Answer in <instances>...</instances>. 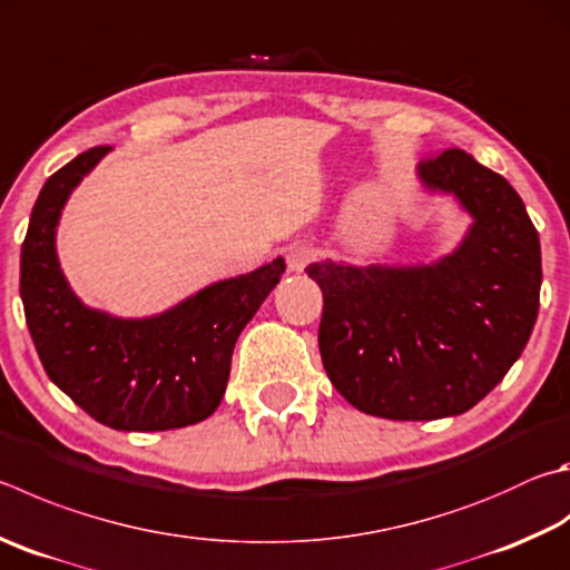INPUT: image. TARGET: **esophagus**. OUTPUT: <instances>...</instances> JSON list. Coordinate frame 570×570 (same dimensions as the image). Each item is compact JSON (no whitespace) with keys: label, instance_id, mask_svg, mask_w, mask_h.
Masks as SVG:
<instances>
[{"label":"esophagus","instance_id":"34e87169","mask_svg":"<svg viewBox=\"0 0 570 570\" xmlns=\"http://www.w3.org/2000/svg\"><path fill=\"white\" fill-rule=\"evenodd\" d=\"M314 256H316V249L312 244H306V242L292 244L286 252L288 272H304V268L314 262Z\"/></svg>","mask_w":570,"mask_h":570}]
</instances>
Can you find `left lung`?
Returning <instances> with one entry per match:
<instances>
[{"label": "left lung", "instance_id": "obj_1", "mask_svg": "<svg viewBox=\"0 0 570 570\" xmlns=\"http://www.w3.org/2000/svg\"><path fill=\"white\" fill-rule=\"evenodd\" d=\"M416 174L471 214L456 249L419 266L306 268L324 294L318 348L331 384L391 421L459 416L501 384L529 344L543 278L535 226L501 174L461 149Z\"/></svg>", "mask_w": 570, "mask_h": 570}]
</instances>
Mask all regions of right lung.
Masks as SVG:
<instances>
[{
	"instance_id": "right-lung-1",
	"label": "right lung",
	"mask_w": 570,
	"mask_h": 570,
	"mask_svg": "<svg viewBox=\"0 0 570 570\" xmlns=\"http://www.w3.org/2000/svg\"><path fill=\"white\" fill-rule=\"evenodd\" d=\"M109 149L79 154L41 186L19 276L29 334L47 376L95 421L117 431L191 426L222 403L236 338L286 264L278 256L147 318H119L85 306L61 274L57 224L69 194Z\"/></svg>"
}]
</instances>
